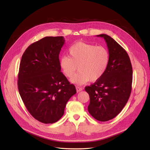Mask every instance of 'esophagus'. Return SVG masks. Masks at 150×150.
Listing matches in <instances>:
<instances>
[{"label": "esophagus", "mask_w": 150, "mask_h": 150, "mask_svg": "<svg viewBox=\"0 0 150 150\" xmlns=\"http://www.w3.org/2000/svg\"><path fill=\"white\" fill-rule=\"evenodd\" d=\"M76 89L77 92H80L83 89L81 87H79V86H76Z\"/></svg>", "instance_id": "34e87169"}]
</instances>
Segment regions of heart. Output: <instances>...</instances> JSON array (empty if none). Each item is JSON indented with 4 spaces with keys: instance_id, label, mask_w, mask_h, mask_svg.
Returning <instances> with one entry per match:
<instances>
[{
    "instance_id": "obj_1",
    "label": "heart",
    "mask_w": 150,
    "mask_h": 150,
    "mask_svg": "<svg viewBox=\"0 0 150 150\" xmlns=\"http://www.w3.org/2000/svg\"><path fill=\"white\" fill-rule=\"evenodd\" d=\"M69 56L60 58V68L67 78H71L78 68L79 72L71 79L75 84L94 82L105 73L110 61V54L102 46L78 42L69 48Z\"/></svg>"
}]
</instances>
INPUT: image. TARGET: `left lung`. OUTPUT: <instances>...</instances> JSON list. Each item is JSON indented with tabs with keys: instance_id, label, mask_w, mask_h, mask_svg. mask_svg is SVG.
I'll list each match as a JSON object with an SVG mask.
<instances>
[{
	"instance_id": "8db88e82",
	"label": "left lung",
	"mask_w": 150,
	"mask_h": 150,
	"mask_svg": "<svg viewBox=\"0 0 150 150\" xmlns=\"http://www.w3.org/2000/svg\"><path fill=\"white\" fill-rule=\"evenodd\" d=\"M104 38L110 54L105 73L85 91L89 95L88 111L94 118L107 121L115 117L128 101L131 92L133 69L128 53L110 36Z\"/></svg>"
}]
</instances>
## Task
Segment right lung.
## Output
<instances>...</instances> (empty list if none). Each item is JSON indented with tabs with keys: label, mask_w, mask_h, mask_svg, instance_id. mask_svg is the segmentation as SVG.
I'll return each instance as SVG.
<instances>
[{
	"label": "right lung",
	"mask_w": 150,
	"mask_h": 150,
	"mask_svg": "<svg viewBox=\"0 0 150 150\" xmlns=\"http://www.w3.org/2000/svg\"><path fill=\"white\" fill-rule=\"evenodd\" d=\"M64 42L62 36L45 37L30 45L22 56L19 92L30 114L42 123L59 120L76 93L74 85L61 72L59 54Z\"/></svg>",
	"instance_id": "add662e5"
}]
</instances>
